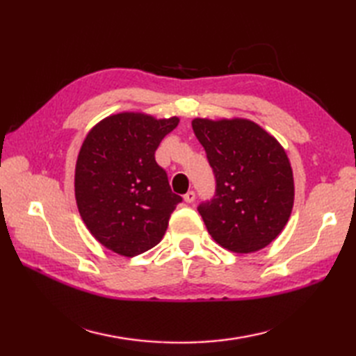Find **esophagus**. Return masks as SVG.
<instances>
[{
	"label": "esophagus",
	"mask_w": 356,
	"mask_h": 356,
	"mask_svg": "<svg viewBox=\"0 0 356 356\" xmlns=\"http://www.w3.org/2000/svg\"><path fill=\"white\" fill-rule=\"evenodd\" d=\"M184 199H185L186 203H193V202L195 200V193H194V191H188V193L184 195Z\"/></svg>",
	"instance_id": "obj_1"
}]
</instances>
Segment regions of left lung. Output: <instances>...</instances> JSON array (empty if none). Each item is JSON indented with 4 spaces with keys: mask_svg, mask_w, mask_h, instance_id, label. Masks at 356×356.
Wrapping results in <instances>:
<instances>
[{
    "mask_svg": "<svg viewBox=\"0 0 356 356\" xmlns=\"http://www.w3.org/2000/svg\"><path fill=\"white\" fill-rule=\"evenodd\" d=\"M193 130L216 176L214 197L197 208L211 237L237 254L268 246L293 207V176L284 148L249 119L197 118Z\"/></svg>",
    "mask_w": 356,
    "mask_h": 356,
    "instance_id": "1",
    "label": "left lung"
}]
</instances>
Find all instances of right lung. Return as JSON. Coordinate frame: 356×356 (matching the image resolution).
<instances>
[{"mask_svg":"<svg viewBox=\"0 0 356 356\" xmlns=\"http://www.w3.org/2000/svg\"><path fill=\"white\" fill-rule=\"evenodd\" d=\"M179 118L119 113L95 125L82 143L74 195L92 236L110 251L134 257L154 248L182 197L171 191L154 153Z\"/></svg>","mask_w":356,"mask_h":356,"instance_id":"obj_1","label":"right lung"}]
</instances>
